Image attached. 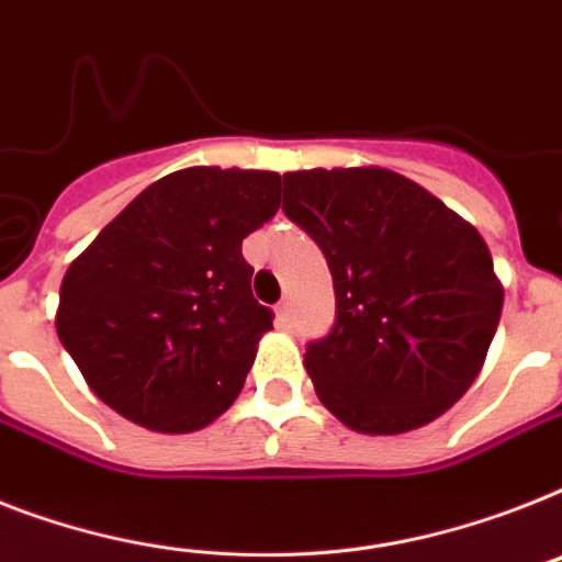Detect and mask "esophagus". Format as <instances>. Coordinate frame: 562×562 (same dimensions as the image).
Masks as SVG:
<instances>
[{"mask_svg":"<svg viewBox=\"0 0 562 562\" xmlns=\"http://www.w3.org/2000/svg\"><path fill=\"white\" fill-rule=\"evenodd\" d=\"M291 314H294V305H291V300H282V303L277 305V317H280V323H289Z\"/></svg>","mask_w":562,"mask_h":562,"instance_id":"esophagus-1","label":"esophagus"}]
</instances>
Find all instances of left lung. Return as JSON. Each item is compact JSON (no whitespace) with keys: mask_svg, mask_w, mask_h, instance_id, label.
I'll return each instance as SVG.
<instances>
[{"mask_svg":"<svg viewBox=\"0 0 562 562\" xmlns=\"http://www.w3.org/2000/svg\"><path fill=\"white\" fill-rule=\"evenodd\" d=\"M282 210L321 245L337 321L305 349L328 413L367 436L436 422L476 381L503 282L471 222L384 167L285 172Z\"/></svg>","mask_w":562,"mask_h":562,"instance_id":"obj_1","label":"left lung"}]
</instances>
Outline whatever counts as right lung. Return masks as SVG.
<instances>
[{
    "instance_id": "right-lung-1",
    "label": "right lung",
    "mask_w": 562,
    "mask_h": 562,
    "mask_svg": "<svg viewBox=\"0 0 562 562\" xmlns=\"http://www.w3.org/2000/svg\"><path fill=\"white\" fill-rule=\"evenodd\" d=\"M280 176L187 167L158 178L68 266L57 335L123 418L193 432L241 392L273 312L241 239L280 210Z\"/></svg>"
}]
</instances>
